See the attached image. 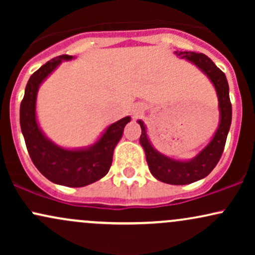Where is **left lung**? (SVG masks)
<instances>
[{"instance_id": "left-lung-1", "label": "left lung", "mask_w": 255, "mask_h": 255, "mask_svg": "<svg viewBox=\"0 0 255 255\" xmlns=\"http://www.w3.org/2000/svg\"><path fill=\"white\" fill-rule=\"evenodd\" d=\"M175 54L181 58H187L203 71L209 77L215 86L218 96L219 113H221V122L217 131L213 135L209 145L200 151L191 160H176L159 153L153 148L146 134L144 122H139L141 127L140 144L145 150L146 160L151 174L157 180L169 184H188L206 177L211 172L221 159L224 151L225 141L229 133L231 125V103L229 97V85L227 77L221 69L212 62L205 54H197L193 51H175Z\"/></svg>"}]
</instances>
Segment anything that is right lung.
<instances>
[{
    "mask_svg": "<svg viewBox=\"0 0 255 255\" xmlns=\"http://www.w3.org/2000/svg\"><path fill=\"white\" fill-rule=\"evenodd\" d=\"M62 55L43 64L31 75L20 104V127L32 162L49 181L67 187H84L101 180L109 171L114 148L124 134L129 116L110 125L101 139L89 148L66 150L50 141L40 130L36 119V99L39 85L63 60Z\"/></svg>",
    "mask_w": 255,
    "mask_h": 255,
    "instance_id": "1",
    "label": "right lung"
}]
</instances>
